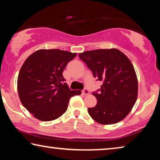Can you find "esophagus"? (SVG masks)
Returning a JSON list of instances; mask_svg holds the SVG:
<instances>
[{
	"mask_svg": "<svg viewBox=\"0 0 160 160\" xmlns=\"http://www.w3.org/2000/svg\"><path fill=\"white\" fill-rule=\"evenodd\" d=\"M82 93L84 94V95H88L89 94H90V92L88 90L87 88H85L84 90L82 91Z\"/></svg>",
	"mask_w": 160,
	"mask_h": 160,
	"instance_id": "obj_1",
	"label": "esophagus"
}]
</instances>
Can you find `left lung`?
Listing matches in <instances>:
<instances>
[{"instance_id": "1", "label": "left lung", "mask_w": 160, "mask_h": 160, "mask_svg": "<svg viewBox=\"0 0 160 160\" xmlns=\"http://www.w3.org/2000/svg\"><path fill=\"white\" fill-rule=\"evenodd\" d=\"M79 57L97 80L103 82L99 90L92 92L97 104L89 108V114L104 125L122 121L131 111L138 97V79L131 61L116 48L85 51Z\"/></svg>"}]
</instances>
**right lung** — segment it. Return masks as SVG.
Instances as JSON below:
<instances>
[{
	"label": "right lung",
	"mask_w": 160,
	"mask_h": 160,
	"mask_svg": "<svg viewBox=\"0 0 160 160\" xmlns=\"http://www.w3.org/2000/svg\"><path fill=\"white\" fill-rule=\"evenodd\" d=\"M76 53L60 49H40L26 59L18 78L22 104L35 118L55 120L66 112L70 97L81 90H70L63 70Z\"/></svg>",
	"instance_id": "obj_1"
}]
</instances>
